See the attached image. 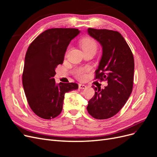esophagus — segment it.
<instances>
[{
    "instance_id": "esophagus-1",
    "label": "esophagus",
    "mask_w": 157,
    "mask_h": 157,
    "mask_svg": "<svg viewBox=\"0 0 157 157\" xmlns=\"http://www.w3.org/2000/svg\"><path fill=\"white\" fill-rule=\"evenodd\" d=\"M78 87H79L80 89H85V88H86V85L82 84H78Z\"/></svg>"
}]
</instances>
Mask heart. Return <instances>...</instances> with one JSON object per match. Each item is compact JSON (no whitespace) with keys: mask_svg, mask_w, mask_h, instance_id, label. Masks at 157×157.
Instances as JSON below:
<instances>
[{"mask_svg":"<svg viewBox=\"0 0 157 157\" xmlns=\"http://www.w3.org/2000/svg\"><path fill=\"white\" fill-rule=\"evenodd\" d=\"M80 46H81L84 52H88L90 50H97L98 45L96 42L92 38L86 37L80 42ZM88 71V68L86 67H81L76 68L74 70V75L78 79H82L85 77V74Z\"/></svg>","mask_w":157,"mask_h":157,"instance_id":"1","label":"heart"}]
</instances>
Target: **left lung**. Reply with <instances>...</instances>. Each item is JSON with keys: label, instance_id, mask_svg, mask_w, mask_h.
Instances as JSON below:
<instances>
[{"label": "left lung", "instance_id": "1", "mask_svg": "<svg viewBox=\"0 0 157 157\" xmlns=\"http://www.w3.org/2000/svg\"><path fill=\"white\" fill-rule=\"evenodd\" d=\"M88 33L102 46L101 58L95 72V78L105 80L108 85L104 89L92 86L96 92L88 101L87 111L96 119H107L121 110L132 92L134 56L118 31L88 28Z\"/></svg>", "mask_w": 157, "mask_h": 157}]
</instances>
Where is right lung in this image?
Wrapping results in <instances>:
<instances>
[{
  "label": "right lung",
  "mask_w": 157,
  "mask_h": 157,
  "mask_svg": "<svg viewBox=\"0 0 157 157\" xmlns=\"http://www.w3.org/2000/svg\"><path fill=\"white\" fill-rule=\"evenodd\" d=\"M78 29L53 28L46 30L29 45L22 75L28 103L37 116L44 119L58 117L62 111L65 94L77 90V84H56V68L63 62L71 40Z\"/></svg>",
  "instance_id": "add662e5"
}]
</instances>
